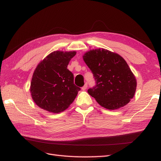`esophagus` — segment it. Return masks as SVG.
<instances>
[{"label":"esophagus","mask_w":161,"mask_h":161,"mask_svg":"<svg viewBox=\"0 0 161 161\" xmlns=\"http://www.w3.org/2000/svg\"><path fill=\"white\" fill-rule=\"evenodd\" d=\"M87 87H88V85L87 84H85L84 86L81 88V90H82V91H85V90H86Z\"/></svg>","instance_id":"obj_1"}]
</instances>
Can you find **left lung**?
<instances>
[{
  "label": "left lung",
  "mask_w": 161,
  "mask_h": 161,
  "mask_svg": "<svg viewBox=\"0 0 161 161\" xmlns=\"http://www.w3.org/2000/svg\"><path fill=\"white\" fill-rule=\"evenodd\" d=\"M83 59L96 83L88 92L100 106L116 110L130 102L136 91V80L121 55L99 48L86 52Z\"/></svg>",
  "instance_id": "1"
}]
</instances>
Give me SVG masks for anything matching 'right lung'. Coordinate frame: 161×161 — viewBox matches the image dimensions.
Segmentation results:
<instances>
[{"instance_id": "add662e5", "label": "right lung", "mask_w": 161, "mask_h": 161, "mask_svg": "<svg viewBox=\"0 0 161 161\" xmlns=\"http://www.w3.org/2000/svg\"><path fill=\"white\" fill-rule=\"evenodd\" d=\"M75 51H54L37 66L30 91L37 106L53 113L69 107L80 91L74 84L73 74L67 69Z\"/></svg>"}]
</instances>
